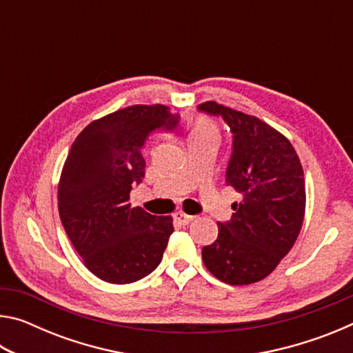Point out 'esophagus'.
<instances>
[{
  "instance_id": "34e87169",
  "label": "esophagus",
  "mask_w": 353,
  "mask_h": 353,
  "mask_svg": "<svg viewBox=\"0 0 353 353\" xmlns=\"http://www.w3.org/2000/svg\"><path fill=\"white\" fill-rule=\"evenodd\" d=\"M174 218H176L177 223L182 224V225H187L188 223H191V221L194 219V216H191V214H187V213H183V212H177L174 214Z\"/></svg>"
}]
</instances>
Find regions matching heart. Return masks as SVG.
I'll return each instance as SVG.
<instances>
[{"mask_svg": "<svg viewBox=\"0 0 353 353\" xmlns=\"http://www.w3.org/2000/svg\"><path fill=\"white\" fill-rule=\"evenodd\" d=\"M216 137H218L216 126H214L210 119H205V118L198 119L190 132V139H214L216 140Z\"/></svg>", "mask_w": 353, "mask_h": 353, "instance_id": "obj_1", "label": "heart"}]
</instances>
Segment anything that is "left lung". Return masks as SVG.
<instances>
[{
	"mask_svg": "<svg viewBox=\"0 0 353 353\" xmlns=\"http://www.w3.org/2000/svg\"><path fill=\"white\" fill-rule=\"evenodd\" d=\"M199 112L219 117L234 135L225 183L243 196L218 223V238L202 260L221 282L249 285L276 270L290 252L305 214V181L288 139L256 117L208 101Z\"/></svg>",
	"mask_w": 353,
	"mask_h": 353,
	"instance_id": "8db88e82",
	"label": "left lung"
}]
</instances>
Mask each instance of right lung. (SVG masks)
<instances>
[{"mask_svg":"<svg viewBox=\"0 0 353 353\" xmlns=\"http://www.w3.org/2000/svg\"><path fill=\"white\" fill-rule=\"evenodd\" d=\"M177 121L166 105H130L90 123L71 145L59 214L83 265L104 282H137L162 261L172 218L130 207L129 196L145 177L148 139Z\"/></svg>","mask_w":353,"mask_h":353,"instance_id":"obj_1","label":"right lung"}]
</instances>
